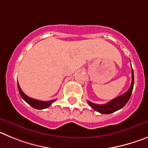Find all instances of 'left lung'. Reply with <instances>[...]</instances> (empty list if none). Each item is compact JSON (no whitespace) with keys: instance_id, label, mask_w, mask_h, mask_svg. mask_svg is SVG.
<instances>
[{"instance_id":"obj_1","label":"left lung","mask_w":148,"mask_h":148,"mask_svg":"<svg viewBox=\"0 0 148 148\" xmlns=\"http://www.w3.org/2000/svg\"><path fill=\"white\" fill-rule=\"evenodd\" d=\"M133 84H134V75H133V70L132 69V82L129 90L127 91L125 93L122 94L120 96H118L116 99H113L112 101H109L107 104H97L94 103L90 102V101H87L89 105L96 110L97 112L102 114H110L112 113H114L116 111L121 109L125 106V104L127 103L133 92Z\"/></svg>"}]
</instances>
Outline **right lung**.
Here are the masks:
<instances>
[{
    "label": "right lung",
    "instance_id": "right-lung-1",
    "mask_svg": "<svg viewBox=\"0 0 148 148\" xmlns=\"http://www.w3.org/2000/svg\"><path fill=\"white\" fill-rule=\"evenodd\" d=\"M18 91H19V93H20L22 99L25 101L26 102L28 103L31 107L35 108V109H38V110L45 109V108L49 107V106L53 104L54 101H56V100H51V101H44L37 100V99H32V98L29 97V96H27V95H26L23 91H22L20 86H19V84H18Z\"/></svg>",
    "mask_w": 148,
    "mask_h": 148
}]
</instances>
